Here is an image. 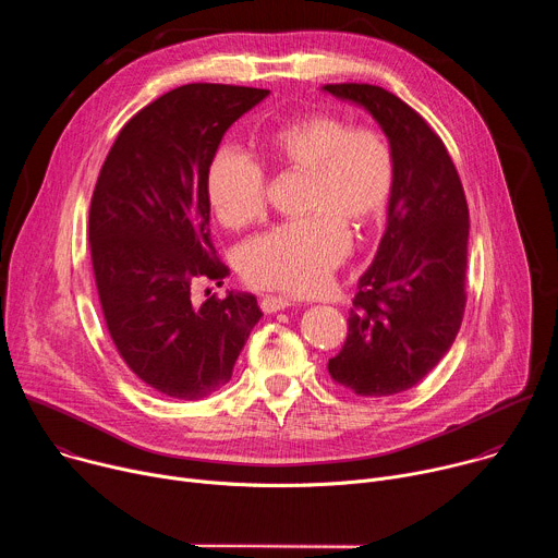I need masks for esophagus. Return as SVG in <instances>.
<instances>
[{
  "label": "esophagus",
  "mask_w": 558,
  "mask_h": 558,
  "mask_svg": "<svg viewBox=\"0 0 558 558\" xmlns=\"http://www.w3.org/2000/svg\"><path fill=\"white\" fill-rule=\"evenodd\" d=\"M293 300L287 298V295H267L263 302H260V308L265 313H276V311H282L287 306H291Z\"/></svg>",
  "instance_id": "1"
}]
</instances>
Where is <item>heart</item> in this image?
I'll return each mask as SVG.
<instances>
[{
  "label": "heart",
  "mask_w": 558,
  "mask_h": 558,
  "mask_svg": "<svg viewBox=\"0 0 558 558\" xmlns=\"http://www.w3.org/2000/svg\"><path fill=\"white\" fill-rule=\"evenodd\" d=\"M267 161L306 174L302 220L284 222L254 238L243 250L241 269L250 284L291 293L323 289L347 258L353 229L381 218L395 187V151L371 128H353L331 112H306L263 141ZM267 179L247 154L222 147L207 172V198L216 218L243 229L263 218Z\"/></svg>",
  "instance_id": "b5f03b06"
}]
</instances>
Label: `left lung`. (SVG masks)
I'll return each instance as SVG.
<instances>
[{"label":"left lung","mask_w":558,"mask_h":558,"mask_svg":"<svg viewBox=\"0 0 558 558\" xmlns=\"http://www.w3.org/2000/svg\"><path fill=\"white\" fill-rule=\"evenodd\" d=\"M323 90L371 112L395 151L386 231L357 282L349 336L329 373L355 395H395L422 381L459 333L468 203L444 141L409 104L368 84Z\"/></svg>","instance_id":"left-lung-1"}]
</instances>
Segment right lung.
I'll use <instances>...</instances> for the list:
<instances>
[{"mask_svg":"<svg viewBox=\"0 0 558 558\" xmlns=\"http://www.w3.org/2000/svg\"><path fill=\"white\" fill-rule=\"evenodd\" d=\"M269 90L187 84L119 132L90 203V254L110 338L128 368L174 400L231 379L260 306L252 293L192 302V282L229 269L209 238L207 172L231 128Z\"/></svg>","mask_w":558,"mask_h":558,"instance_id":"right-lung-1","label":"right lung"}]
</instances>
